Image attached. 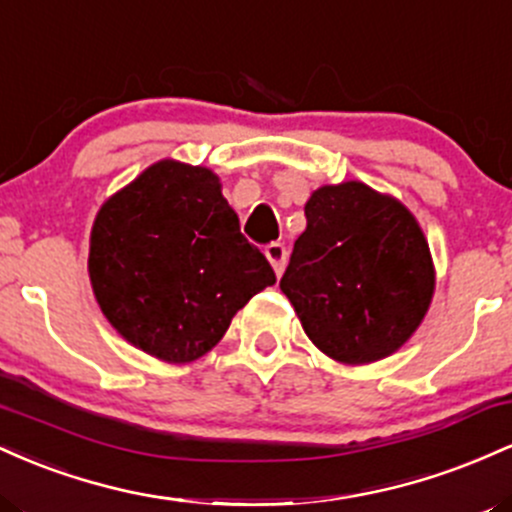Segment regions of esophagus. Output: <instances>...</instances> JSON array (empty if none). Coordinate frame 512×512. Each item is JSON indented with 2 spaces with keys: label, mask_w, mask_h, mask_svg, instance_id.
I'll use <instances>...</instances> for the list:
<instances>
[{
  "label": "esophagus",
  "mask_w": 512,
  "mask_h": 512,
  "mask_svg": "<svg viewBox=\"0 0 512 512\" xmlns=\"http://www.w3.org/2000/svg\"><path fill=\"white\" fill-rule=\"evenodd\" d=\"M264 255H267V260L272 262L276 276L284 274L286 260H289V250H286L284 243H269L267 250H264Z\"/></svg>",
  "instance_id": "1"
}]
</instances>
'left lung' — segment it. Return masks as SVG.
Returning a JSON list of instances; mask_svg holds the SVG:
<instances>
[{
    "mask_svg": "<svg viewBox=\"0 0 512 512\" xmlns=\"http://www.w3.org/2000/svg\"><path fill=\"white\" fill-rule=\"evenodd\" d=\"M305 219L279 286L310 342L349 366L395 354L421 325L436 286L414 214L349 180L317 187Z\"/></svg>",
    "mask_w": 512,
    "mask_h": 512,
    "instance_id": "1",
    "label": "left lung"
}]
</instances>
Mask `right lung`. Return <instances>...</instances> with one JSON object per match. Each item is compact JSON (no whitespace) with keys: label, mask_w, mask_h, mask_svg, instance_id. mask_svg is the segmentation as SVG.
I'll use <instances>...</instances> for the list:
<instances>
[{"label":"right lung","mask_w":512,"mask_h":512,"mask_svg":"<svg viewBox=\"0 0 512 512\" xmlns=\"http://www.w3.org/2000/svg\"><path fill=\"white\" fill-rule=\"evenodd\" d=\"M88 276L110 325L168 363L214 349L233 315L276 281L267 257L240 233L219 178L170 158L98 211Z\"/></svg>","instance_id":"add662e5"}]
</instances>
